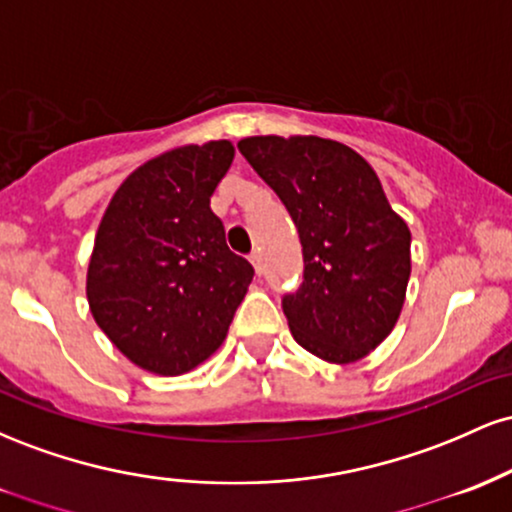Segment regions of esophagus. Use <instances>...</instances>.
I'll return each mask as SVG.
<instances>
[{"label": "esophagus", "mask_w": 512, "mask_h": 512, "mask_svg": "<svg viewBox=\"0 0 512 512\" xmlns=\"http://www.w3.org/2000/svg\"><path fill=\"white\" fill-rule=\"evenodd\" d=\"M250 262H252V267H255V272H257V274H262V269H264V267H262V255H260V252H257V250L252 252V255H250Z\"/></svg>", "instance_id": "34e87169"}]
</instances>
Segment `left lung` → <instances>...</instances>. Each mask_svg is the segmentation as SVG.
Wrapping results in <instances>:
<instances>
[{
    "label": "left lung",
    "mask_w": 512,
    "mask_h": 512,
    "mask_svg": "<svg viewBox=\"0 0 512 512\" xmlns=\"http://www.w3.org/2000/svg\"><path fill=\"white\" fill-rule=\"evenodd\" d=\"M240 154L289 209L303 245V284L284 298L305 351L346 366L395 330L411 274V231L373 166L334 139L245 137Z\"/></svg>",
    "instance_id": "8db88e82"
}]
</instances>
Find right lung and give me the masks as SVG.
Listing matches in <instances>:
<instances>
[{
	"label": "right lung",
	"instance_id": "obj_1",
	"mask_svg": "<svg viewBox=\"0 0 512 512\" xmlns=\"http://www.w3.org/2000/svg\"><path fill=\"white\" fill-rule=\"evenodd\" d=\"M233 156L228 139L175 146L129 173L98 223L88 308L149 373L182 375L216 354L248 293L255 269L209 207Z\"/></svg>",
	"mask_w": 512,
	"mask_h": 512
}]
</instances>
